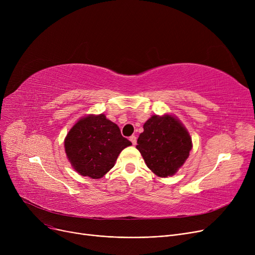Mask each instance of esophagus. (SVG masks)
<instances>
[{
    "mask_svg": "<svg viewBox=\"0 0 255 255\" xmlns=\"http://www.w3.org/2000/svg\"><path fill=\"white\" fill-rule=\"evenodd\" d=\"M129 139H130V141L132 142V144H133V145H135V144H136V137H135L134 135L130 136V138H129Z\"/></svg>",
    "mask_w": 255,
    "mask_h": 255,
    "instance_id": "34e87169",
    "label": "esophagus"
}]
</instances>
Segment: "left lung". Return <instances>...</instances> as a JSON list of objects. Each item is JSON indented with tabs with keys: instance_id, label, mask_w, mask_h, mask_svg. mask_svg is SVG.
Wrapping results in <instances>:
<instances>
[{
	"instance_id": "1",
	"label": "left lung",
	"mask_w": 255,
	"mask_h": 255,
	"mask_svg": "<svg viewBox=\"0 0 255 255\" xmlns=\"http://www.w3.org/2000/svg\"><path fill=\"white\" fill-rule=\"evenodd\" d=\"M136 149L156 176L176 175L192 149V139L181 121L169 114L152 116L143 124Z\"/></svg>"
}]
</instances>
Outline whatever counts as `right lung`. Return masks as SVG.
Returning <instances> with one entry per match:
<instances>
[{
    "mask_svg": "<svg viewBox=\"0 0 255 255\" xmlns=\"http://www.w3.org/2000/svg\"><path fill=\"white\" fill-rule=\"evenodd\" d=\"M131 144L121 134L119 126L103 114L80 118L64 140L73 169L91 179H100L109 172L120 153Z\"/></svg>",
    "mask_w": 255,
    "mask_h": 255,
    "instance_id": "obj_1",
    "label": "right lung"
}]
</instances>
